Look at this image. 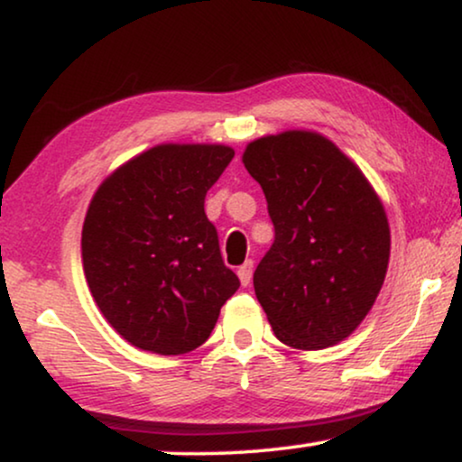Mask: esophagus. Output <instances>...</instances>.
I'll use <instances>...</instances> for the list:
<instances>
[{
	"label": "esophagus",
	"instance_id": "esophagus-1",
	"mask_svg": "<svg viewBox=\"0 0 462 462\" xmlns=\"http://www.w3.org/2000/svg\"><path fill=\"white\" fill-rule=\"evenodd\" d=\"M252 271H254V263L252 261H245L242 267L237 269V277H239V282H242V286H248V283L252 282Z\"/></svg>",
	"mask_w": 462,
	"mask_h": 462
}]
</instances>
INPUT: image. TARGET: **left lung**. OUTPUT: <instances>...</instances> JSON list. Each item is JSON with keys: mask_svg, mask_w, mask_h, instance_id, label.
Returning <instances> with one entry per match:
<instances>
[{"mask_svg": "<svg viewBox=\"0 0 462 462\" xmlns=\"http://www.w3.org/2000/svg\"><path fill=\"white\" fill-rule=\"evenodd\" d=\"M242 162L263 187L275 242L254 271V292L277 340L300 351L338 345L381 292L391 231L374 187L315 130L245 144Z\"/></svg>", "mask_w": 462, "mask_h": 462, "instance_id": "8db88e82", "label": "left lung"}]
</instances>
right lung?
Listing matches in <instances>:
<instances>
[{"instance_id":"right-lung-1","label":"right lung","mask_w":462,"mask_h":462,"mask_svg":"<svg viewBox=\"0 0 462 462\" xmlns=\"http://www.w3.org/2000/svg\"><path fill=\"white\" fill-rule=\"evenodd\" d=\"M233 155L220 143H162L113 170L92 195L81 231L86 282L132 346L157 356L198 349L239 288L204 212Z\"/></svg>"}]
</instances>
